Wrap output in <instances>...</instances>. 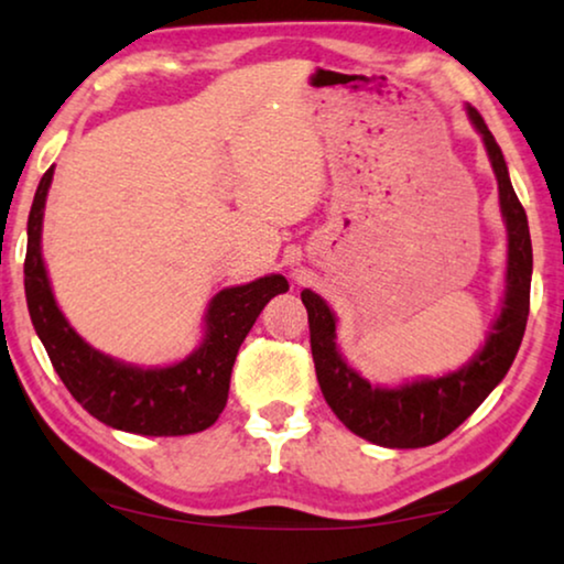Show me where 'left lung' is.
Wrapping results in <instances>:
<instances>
[{"label": "left lung", "mask_w": 564, "mask_h": 564, "mask_svg": "<svg viewBox=\"0 0 564 564\" xmlns=\"http://www.w3.org/2000/svg\"><path fill=\"white\" fill-rule=\"evenodd\" d=\"M471 124L485 140L489 163L499 185V208L507 223V289L502 311L491 326L481 351L459 371L440 379H419L397 389L371 387L361 379L336 348V316L314 291H303L301 301L308 311L311 354H314L318 387L334 414L359 434L391 449H419L442 442L464 419L475 414L491 389L505 379L520 351L527 316H530L532 240L527 213L509 181L507 163L495 135L475 107L467 105Z\"/></svg>", "instance_id": "obj_1"}]
</instances>
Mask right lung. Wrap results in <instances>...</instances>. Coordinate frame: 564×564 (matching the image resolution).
<instances>
[{
	"mask_svg": "<svg viewBox=\"0 0 564 564\" xmlns=\"http://www.w3.org/2000/svg\"><path fill=\"white\" fill-rule=\"evenodd\" d=\"M42 175L26 220L24 293L32 326L69 394L102 424L142 436H183L216 424L226 409L238 348L273 296L289 291L283 275L223 289L205 314V338L191 356L163 369H140L105 356L67 324L42 261V216L52 183Z\"/></svg>",
	"mask_w": 564,
	"mask_h": 564,
	"instance_id": "1",
	"label": "right lung"
}]
</instances>
